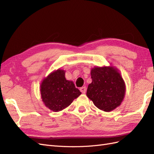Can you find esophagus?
<instances>
[{"label":"esophagus","instance_id":"obj_1","mask_svg":"<svg viewBox=\"0 0 154 154\" xmlns=\"http://www.w3.org/2000/svg\"><path fill=\"white\" fill-rule=\"evenodd\" d=\"M80 90L82 93L84 94V93H85V92H86V87H82L80 88Z\"/></svg>","mask_w":154,"mask_h":154}]
</instances>
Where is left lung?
I'll use <instances>...</instances> for the list:
<instances>
[{
	"mask_svg": "<svg viewBox=\"0 0 154 154\" xmlns=\"http://www.w3.org/2000/svg\"><path fill=\"white\" fill-rule=\"evenodd\" d=\"M92 83L88 85L87 96L94 105L110 112L123 101L126 85L119 70L113 66L94 67L91 71Z\"/></svg>",
	"mask_w": 154,
	"mask_h": 154,
	"instance_id": "obj_1",
	"label": "left lung"
}]
</instances>
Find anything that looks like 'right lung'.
I'll list each match as a JSON object with an SVG mask.
<instances>
[{
    "label": "right lung",
    "mask_w": 154,
    "mask_h": 154,
    "mask_svg": "<svg viewBox=\"0 0 154 154\" xmlns=\"http://www.w3.org/2000/svg\"><path fill=\"white\" fill-rule=\"evenodd\" d=\"M65 74L64 70L58 69L51 72L41 83L42 101L46 107L53 112L66 109L82 94L72 81L66 80Z\"/></svg>",
    "instance_id": "obj_1"
}]
</instances>
